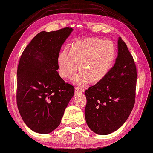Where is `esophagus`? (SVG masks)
I'll return each mask as SVG.
<instances>
[{"label": "esophagus", "mask_w": 153, "mask_h": 153, "mask_svg": "<svg viewBox=\"0 0 153 153\" xmlns=\"http://www.w3.org/2000/svg\"><path fill=\"white\" fill-rule=\"evenodd\" d=\"M75 92H76V93H82L84 92V90L82 88L77 86L75 88Z\"/></svg>", "instance_id": "34e87169"}]
</instances>
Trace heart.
I'll return each instance as SVG.
<instances>
[{
  "label": "heart",
  "instance_id": "1",
  "mask_svg": "<svg viewBox=\"0 0 153 153\" xmlns=\"http://www.w3.org/2000/svg\"><path fill=\"white\" fill-rule=\"evenodd\" d=\"M115 56V48L110 40L88 38L72 44L68 51L62 50L56 59L58 72L64 79L73 76L79 65L80 71L72 82L84 85L98 82L107 76Z\"/></svg>",
  "mask_w": 153,
  "mask_h": 153
}]
</instances>
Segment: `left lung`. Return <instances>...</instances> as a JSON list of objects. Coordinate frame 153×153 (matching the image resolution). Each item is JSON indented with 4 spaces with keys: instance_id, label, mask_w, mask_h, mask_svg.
I'll return each instance as SVG.
<instances>
[{
    "instance_id": "left-lung-1",
    "label": "left lung",
    "mask_w": 153,
    "mask_h": 153,
    "mask_svg": "<svg viewBox=\"0 0 153 153\" xmlns=\"http://www.w3.org/2000/svg\"><path fill=\"white\" fill-rule=\"evenodd\" d=\"M115 63L104 78L85 91V119L94 133L107 135L128 120L135 103L137 72L132 56L120 37Z\"/></svg>"
}]
</instances>
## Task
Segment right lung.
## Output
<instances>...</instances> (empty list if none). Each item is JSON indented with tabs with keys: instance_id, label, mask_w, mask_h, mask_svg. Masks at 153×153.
<instances>
[{
	"instance_id": "obj_1",
	"label": "right lung",
	"mask_w": 153,
	"mask_h": 153,
	"mask_svg": "<svg viewBox=\"0 0 153 153\" xmlns=\"http://www.w3.org/2000/svg\"><path fill=\"white\" fill-rule=\"evenodd\" d=\"M74 29L38 33L24 49L18 65L17 105L22 120L36 133H51L60 125L74 87L57 72L61 46Z\"/></svg>"
}]
</instances>
